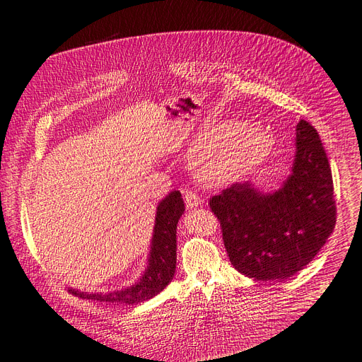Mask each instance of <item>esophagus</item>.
I'll return each instance as SVG.
<instances>
[{"label": "esophagus", "instance_id": "34e87169", "mask_svg": "<svg viewBox=\"0 0 362 362\" xmlns=\"http://www.w3.org/2000/svg\"><path fill=\"white\" fill-rule=\"evenodd\" d=\"M185 202H186V206L187 208H197L201 205L202 199L198 194H195V192H190V190H186L185 192Z\"/></svg>", "mask_w": 362, "mask_h": 362}]
</instances>
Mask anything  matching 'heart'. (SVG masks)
Segmentation results:
<instances>
[{
	"label": "heart",
	"instance_id": "obj_1",
	"mask_svg": "<svg viewBox=\"0 0 362 362\" xmlns=\"http://www.w3.org/2000/svg\"><path fill=\"white\" fill-rule=\"evenodd\" d=\"M271 138L246 125H227L204 135L195 144L199 175L211 183L234 180L269 151Z\"/></svg>",
	"mask_w": 362,
	"mask_h": 362
}]
</instances>
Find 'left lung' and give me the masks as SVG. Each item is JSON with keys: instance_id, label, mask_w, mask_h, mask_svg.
Masks as SVG:
<instances>
[{"instance_id": "8db88e82", "label": "left lung", "mask_w": 362, "mask_h": 362, "mask_svg": "<svg viewBox=\"0 0 362 362\" xmlns=\"http://www.w3.org/2000/svg\"><path fill=\"white\" fill-rule=\"evenodd\" d=\"M290 177L262 194L250 182L234 183L209 199L233 267L257 281L286 279L315 259L336 224L332 170L315 127L296 129Z\"/></svg>"}]
</instances>
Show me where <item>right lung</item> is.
Segmentation results:
<instances>
[{"label": "right lung", "mask_w": 362, "mask_h": 362, "mask_svg": "<svg viewBox=\"0 0 362 362\" xmlns=\"http://www.w3.org/2000/svg\"><path fill=\"white\" fill-rule=\"evenodd\" d=\"M185 211L179 190L168 194L157 206L148 267L136 284L109 294H87L71 288V293L86 300L117 304H138L161 293L170 284L176 271V228Z\"/></svg>", "instance_id": "right-lung-1"}]
</instances>
